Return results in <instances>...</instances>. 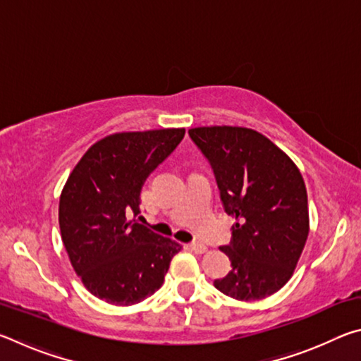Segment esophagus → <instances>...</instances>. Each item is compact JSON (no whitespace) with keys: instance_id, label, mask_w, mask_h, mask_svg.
Segmentation results:
<instances>
[{"instance_id":"esophagus-1","label":"esophagus","mask_w":361,"mask_h":361,"mask_svg":"<svg viewBox=\"0 0 361 361\" xmlns=\"http://www.w3.org/2000/svg\"><path fill=\"white\" fill-rule=\"evenodd\" d=\"M191 250H192L194 253L202 255V253H205L207 250H209V248H207V247L204 245V243H200V242H194V243H191Z\"/></svg>"}]
</instances>
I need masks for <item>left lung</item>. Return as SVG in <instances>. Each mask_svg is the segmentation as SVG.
I'll return each instance as SVG.
<instances>
[{
	"label": "left lung",
	"instance_id": "obj_1",
	"mask_svg": "<svg viewBox=\"0 0 361 361\" xmlns=\"http://www.w3.org/2000/svg\"><path fill=\"white\" fill-rule=\"evenodd\" d=\"M189 137L209 161L228 215L235 218L231 271L213 282L226 296L256 301L291 279L309 235L301 173L271 140L245 127H197Z\"/></svg>",
	"mask_w": 361,
	"mask_h": 361
}]
</instances>
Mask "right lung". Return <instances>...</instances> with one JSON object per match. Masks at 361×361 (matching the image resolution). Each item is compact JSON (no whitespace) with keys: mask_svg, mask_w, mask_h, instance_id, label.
<instances>
[{"mask_svg":"<svg viewBox=\"0 0 361 361\" xmlns=\"http://www.w3.org/2000/svg\"><path fill=\"white\" fill-rule=\"evenodd\" d=\"M185 129L122 132L90 146L60 195L59 224L71 266L94 296L142 302L161 288L180 243L137 223L140 192Z\"/></svg>","mask_w":361,"mask_h":361,"instance_id":"obj_1","label":"right lung"}]
</instances>
